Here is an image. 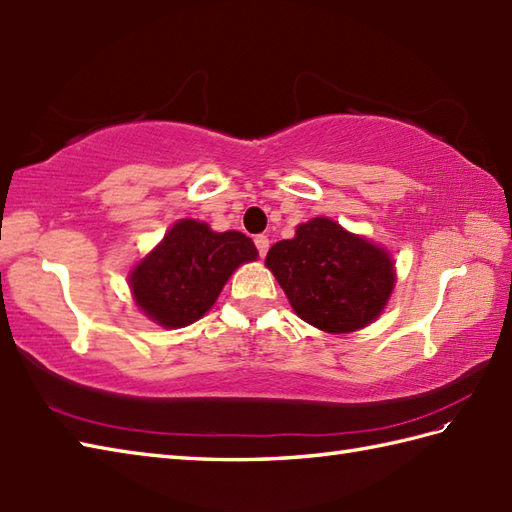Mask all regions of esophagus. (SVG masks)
Instances as JSON below:
<instances>
[{
    "label": "esophagus",
    "mask_w": 512,
    "mask_h": 512,
    "mask_svg": "<svg viewBox=\"0 0 512 512\" xmlns=\"http://www.w3.org/2000/svg\"><path fill=\"white\" fill-rule=\"evenodd\" d=\"M254 243H256V249H258V254H260V258H265V254H267V249H269V238H267L265 234H258V236L254 238Z\"/></svg>",
    "instance_id": "34e87169"
}]
</instances>
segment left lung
<instances>
[{"label":"left lung","instance_id":"left-lung-1","mask_svg":"<svg viewBox=\"0 0 512 512\" xmlns=\"http://www.w3.org/2000/svg\"><path fill=\"white\" fill-rule=\"evenodd\" d=\"M265 265L300 320L333 335L377 320L396 280L394 260L381 245L326 217L300 223L293 238L269 249Z\"/></svg>","mask_w":512,"mask_h":512}]
</instances>
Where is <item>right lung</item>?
<instances>
[{
    "mask_svg": "<svg viewBox=\"0 0 512 512\" xmlns=\"http://www.w3.org/2000/svg\"><path fill=\"white\" fill-rule=\"evenodd\" d=\"M256 258L249 236L212 232L208 223L181 219L131 269L133 300L164 328L188 326L212 309L234 271Z\"/></svg>",
    "mask_w": 512,
    "mask_h": 512,
    "instance_id": "add662e5",
    "label": "right lung"
}]
</instances>
